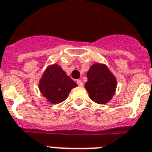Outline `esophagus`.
<instances>
[{"label":"esophagus","mask_w":152,"mask_h":152,"mask_svg":"<svg viewBox=\"0 0 152 152\" xmlns=\"http://www.w3.org/2000/svg\"><path fill=\"white\" fill-rule=\"evenodd\" d=\"M76 83H77V84H78V86L80 87H82L83 85H84V84H83V82H82L80 80H76Z\"/></svg>","instance_id":"34e87169"}]
</instances>
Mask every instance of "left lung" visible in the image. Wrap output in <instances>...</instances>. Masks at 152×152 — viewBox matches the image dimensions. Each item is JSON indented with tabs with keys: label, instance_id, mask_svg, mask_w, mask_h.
I'll use <instances>...</instances> for the list:
<instances>
[{
	"label": "left lung",
	"instance_id": "8db88e82",
	"mask_svg": "<svg viewBox=\"0 0 152 152\" xmlns=\"http://www.w3.org/2000/svg\"><path fill=\"white\" fill-rule=\"evenodd\" d=\"M87 77L85 88L92 101L104 104L112 99L115 92L117 80L106 64H92L87 72Z\"/></svg>",
	"mask_w": 152,
	"mask_h": 152
}]
</instances>
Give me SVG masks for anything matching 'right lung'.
<instances>
[{"mask_svg": "<svg viewBox=\"0 0 152 152\" xmlns=\"http://www.w3.org/2000/svg\"><path fill=\"white\" fill-rule=\"evenodd\" d=\"M76 87H77L76 82L67 76L57 64L48 66L39 81L41 94L53 104L65 100L72 89Z\"/></svg>", "mask_w": 152, "mask_h": 152, "instance_id": "right-lung-1", "label": "right lung"}]
</instances>
